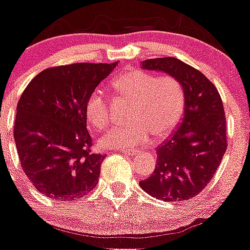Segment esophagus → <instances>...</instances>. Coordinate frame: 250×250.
Returning <instances> with one entry per match:
<instances>
[{
	"label": "esophagus",
	"mask_w": 250,
	"mask_h": 250,
	"mask_svg": "<svg viewBox=\"0 0 250 250\" xmlns=\"http://www.w3.org/2000/svg\"><path fill=\"white\" fill-rule=\"evenodd\" d=\"M122 152L128 156H135L138 152H139V150H134V148H125V150H122Z\"/></svg>",
	"instance_id": "obj_1"
}]
</instances>
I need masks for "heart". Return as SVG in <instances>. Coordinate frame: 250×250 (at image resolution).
<instances>
[{"instance_id": "obj_1", "label": "heart", "mask_w": 250, "mask_h": 250, "mask_svg": "<svg viewBox=\"0 0 250 250\" xmlns=\"http://www.w3.org/2000/svg\"><path fill=\"white\" fill-rule=\"evenodd\" d=\"M117 97L130 100L128 123L106 130L100 144L106 147H130L146 143L150 134L161 139L172 134L184 113L185 92L172 75L156 76L139 69L122 72L113 80ZM85 116L94 128L110 123V102L102 89H94L85 102Z\"/></svg>"}]
</instances>
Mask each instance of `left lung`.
<instances>
[{
	"instance_id": "obj_1",
	"label": "left lung",
	"mask_w": 250,
	"mask_h": 250,
	"mask_svg": "<svg viewBox=\"0 0 250 250\" xmlns=\"http://www.w3.org/2000/svg\"><path fill=\"white\" fill-rule=\"evenodd\" d=\"M143 67L178 78L185 109L179 127L157 147L155 170L140 188L166 202L190 200L213 179L228 148L223 100L202 72L176 58L146 59Z\"/></svg>"
}]
</instances>
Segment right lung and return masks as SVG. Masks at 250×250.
I'll use <instances>...</instances> for the list:
<instances>
[{
	"label": "right lung",
	"instance_id": "obj_1",
	"mask_svg": "<svg viewBox=\"0 0 250 250\" xmlns=\"http://www.w3.org/2000/svg\"><path fill=\"white\" fill-rule=\"evenodd\" d=\"M117 62H76L40 72L17 105L14 141L22 170L41 193L74 202L99 181L105 155L92 151L85 102Z\"/></svg>",
	"mask_w": 250,
	"mask_h": 250
}]
</instances>
